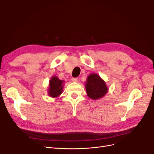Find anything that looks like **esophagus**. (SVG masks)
<instances>
[{
  "label": "esophagus",
  "mask_w": 154,
  "mask_h": 154,
  "mask_svg": "<svg viewBox=\"0 0 154 154\" xmlns=\"http://www.w3.org/2000/svg\"><path fill=\"white\" fill-rule=\"evenodd\" d=\"M72 81L74 82H77L79 81V79L78 78H72Z\"/></svg>",
  "instance_id": "1"
}]
</instances>
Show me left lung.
Returning a JSON list of instances; mask_svg holds the SVG:
<instances>
[{"instance_id": "8db88e82", "label": "left lung", "mask_w": 154, "mask_h": 154, "mask_svg": "<svg viewBox=\"0 0 154 154\" xmlns=\"http://www.w3.org/2000/svg\"><path fill=\"white\" fill-rule=\"evenodd\" d=\"M86 81L85 89L88 97L91 99H100L108 92V87L106 82L98 74H90Z\"/></svg>"}]
</instances>
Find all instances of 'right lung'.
<instances>
[{
	"label": "right lung",
	"mask_w": 154,
	"mask_h": 154,
	"mask_svg": "<svg viewBox=\"0 0 154 154\" xmlns=\"http://www.w3.org/2000/svg\"><path fill=\"white\" fill-rule=\"evenodd\" d=\"M63 81L56 76H53L49 81L48 94L51 97H57L62 92Z\"/></svg>",
	"instance_id": "obj_1"
}]
</instances>
